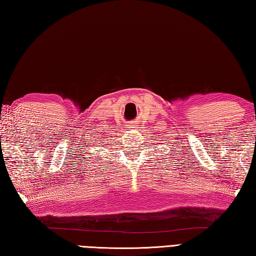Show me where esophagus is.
Instances as JSON below:
<instances>
[{
  "mask_svg": "<svg viewBox=\"0 0 256 256\" xmlns=\"http://www.w3.org/2000/svg\"><path fill=\"white\" fill-rule=\"evenodd\" d=\"M132 124H134V122H132Z\"/></svg>",
  "mask_w": 256,
  "mask_h": 256,
  "instance_id": "1",
  "label": "esophagus"
}]
</instances>
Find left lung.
<instances>
[{"label":"left lung","instance_id":"8db88e82","mask_svg":"<svg viewBox=\"0 0 256 256\" xmlns=\"http://www.w3.org/2000/svg\"><path fill=\"white\" fill-rule=\"evenodd\" d=\"M171 151H172V150H171Z\"/></svg>","mask_w":256,"mask_h":256}]
</instances>
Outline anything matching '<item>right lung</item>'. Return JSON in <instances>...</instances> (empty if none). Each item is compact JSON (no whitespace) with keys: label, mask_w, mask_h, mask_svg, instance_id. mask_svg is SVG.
<instances>
[{"label":"right lung","mask_w":256,"mask_h":256,"mask_svg":"<svg viewBox=\"0 0 256 256\" xmlns=\"http://www.w3.org/2000/svg\"><path fill=\"white\" fill-rule=\"evenodd\" d=\"M100 141H102V140H100Z\"/></svg>","instance_id":"add662e5"}]
</instances>
